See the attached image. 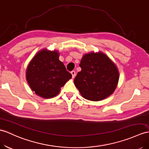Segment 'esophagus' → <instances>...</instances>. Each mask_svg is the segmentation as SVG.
I'll use <instances>...</instances> for the list:
<instances>
[{
	"label": "esophagus",
	"mask_w": 149,
	"mask_h": 149,
	"mask_svg": "<svg viewBox=\"0 0 149 149\" xmlns=\"http://www.w3.org/2000/svg\"><path fill=\"white\" fill-rule=\"evenodd\" d=\"M71 74H72V78H74L75 77V76H76V72H75V71H72L71 72Z\"/></svg>",
	"instance_id": "1"
}]
</instances>
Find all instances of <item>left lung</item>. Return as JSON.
Instances as JSON below:
<instances>
[{
  "label": "left lung",
  "instance_id": "left-lung-1",
  "mask_svg": "<svg viewBox=\"0 0 149 149\" xmlns=\"http://www.w3.org/2000/svg\"><path fill=\"white\" fill-rule=\"evenodd\" d=\"M79 66L81 70L74 79L76 87L85 99L99 101L114 92L119 78L118 69L102 52L84 54Z\"/></svg>",
  "mask_w": 149,
  "mask_h": 149
}]
</instances>
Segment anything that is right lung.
I'll return each instance as SVG.
<instances>
[{
    "label": "right lung",
    "instance_id": "right-lung-1",
    "mask_svg": "<svg viewBox=\"0 0 149 149\" xmlns=\"http://www.w3.org/2000/svg\"><path fill=\"white\" fill-rule=\"evenodd\" d=\"M59 57L57 50L43 49L35 54L28 65L26 81L31 90L39 97L50 99L57 96L61 87L72 77Z\"/></svg>",
    "mask_w": 149,
    "mask_h": 149
}]
</instances>
